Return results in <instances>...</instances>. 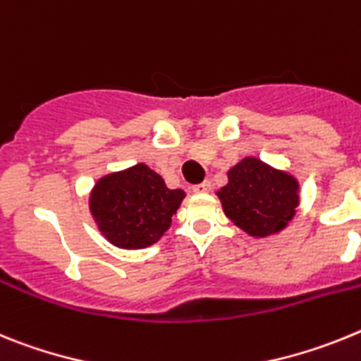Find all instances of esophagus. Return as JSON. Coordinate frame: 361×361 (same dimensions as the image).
Instances as JSON below:
<instances>
[{"label": "esophagus", "instance_id": "obj_1", "mask_svg": "<svg viewBox=\"0 0 361 361\" xmlns=\"http://www.w3.org/2000/svg\"><path fill=\"white\" fill-rule=\"evenodd\" d=\"M209 190H211V181H203V183L194 185L192 187V192H196V194H205V192H209Z\"/></svg>", "mask_w": 361, "mask_h": 361}]
</instances>
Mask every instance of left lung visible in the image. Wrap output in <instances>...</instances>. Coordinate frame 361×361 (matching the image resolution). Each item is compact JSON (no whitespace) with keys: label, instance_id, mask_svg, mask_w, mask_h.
<instances>
[{"label":"left lung","instance_id":"obj_1","mask_svg":"<svg viewBox=\"0 0 361 361\" xmlns=\"http://www.w3.org/2000/svg\"><path fill=\"white\" fill-rule=\"evenodd\" d=\"M227 185L216 190L224 212L252 238L281 233L300 205V181L293 172L245 156L227 171Z\"/></svg>","mask_w":361,"mask_h":361}]
</instances>
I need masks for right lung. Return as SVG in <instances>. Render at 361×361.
Instances as JSON below:
<instances>
[{"label": "right lung", "mask_w": 361, "mask_h": 361, "mask_svg": "<svg viewBox=\"0 0 361 361\" xmlns=\"http://www.w3.org/2000/svg\"><path fill=\"white\" fill-rule=\"evenodd\" d=\"M185 190H171L145 163L109 172L94 183L89 211L98 231L118 249L154 245L172 225Z\"/></svg>", "instance_id": "obj_1"}]
</instances>
